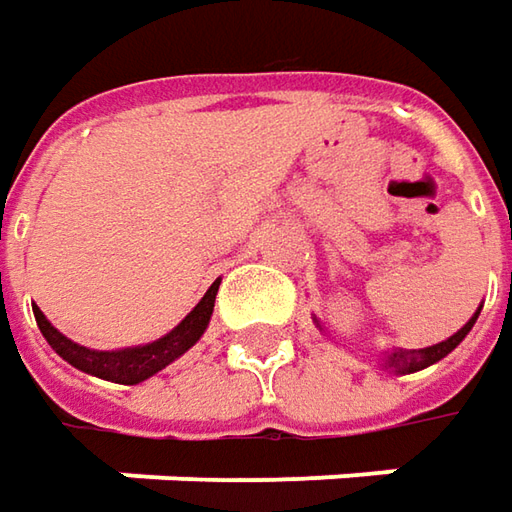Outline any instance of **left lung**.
I'll return each instance as SVG.
<instances>
[{"label":"left lung","mask_w":512,"mask_h":512,"mask_svg":"<svg viewBox=\"0 0 512 512\" xmlns=\"http://www.w3.org/2000/svg\"><path fill=\"white\" fill-rule=\"evenodd\" d=\"M479 313H482V307L473 313V319H470L462 330H456L450 339L433 344V347H422V350H390V353H384V367H390L393 373H416V370H424V367L436 364L439 359H444L453 347H459V342L470 333V327L476 325Z\"/></svg>","instance_id":"1"}]
</instances>
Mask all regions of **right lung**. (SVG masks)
<instances>
[{
    "label": "right lung",
    "instance_id": "right-lung-1",
    "mask_svg": "<svg viewBox=\"0 0 512 512\" xmlns=\"http://www.w3.org/2000/svg\"><path fill=\"white\" fill-rule=\"evenodd\" d=\"M219 282L222 279H216L213 285L207 287L202 302L193 307L185 319L170 330L168 336H162V339L150 344H139V347H125V350H90V347H82V344L70 342L68 336H62L45 319V313L39 307H33V316H36V325L42 330V336L48 339L50 347L65 362L73 364L76 370L99 376L105 382L139 384L150 379V376H156L159 370H165L170 362H176L182 353H187L193 344L202 339V333L210 325V316H213V302H216Z\"/></svg>",
    "mask_w": 512,
    "mask_h": 512
}]
</instances>
